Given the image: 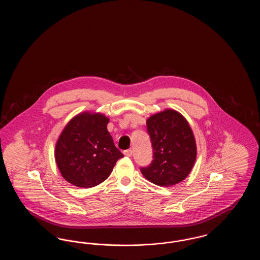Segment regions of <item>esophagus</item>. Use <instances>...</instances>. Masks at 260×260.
<instances>
[{"label": "esophagus", "instance_id": "1", "mask_svg": "<svg viewBox=\"0 0 260 260\" xmlns=\"http://www.w3.org/2000/svg\"><path fill=\"white\" fill-rule=\"evenodd\" d=\"M124 155L127 156V157H131L133 155V150L132 149H128V150H125L124 152Z\"/></svg>", "mask_w": 260, "mask_h": 260}]
</instances>
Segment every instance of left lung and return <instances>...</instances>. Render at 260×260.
<instances>
[{
	"label": "left lung",
	"instance_id": "8db88e82",
	"mask_svg": "<svg viewBox=\"0 0 260 260\" xmlns=\"http://www.w3.org/2000/svg\"><path fill=\"white\" fill-rule=\"evenodd\" d=\"M146 124L154 160L141 169L143 176L161 187L183 181L197 158L196 139L185 117L174 109H165L150 116Z\"/></svg>",
	"mask_w": 260,
	"mask_h": 260
}]
</instances>
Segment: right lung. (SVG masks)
<instances>
[{"label":"right lung","mask_w":260,"mask_h":260,"mask_svg":"<svg viewBox=\"0 0 260 260\" xmlns=\"http://www.w3.org/2000/svg\"><path fill=\"white\" fill-rule=\"evenodd\" d=\"M110 119L99 112H81L62 129L54 158L62 177L80 188H91L108 178L123 154L107 129Z\"/></svg>","instance_id":"add662e5"}]
</instances>
